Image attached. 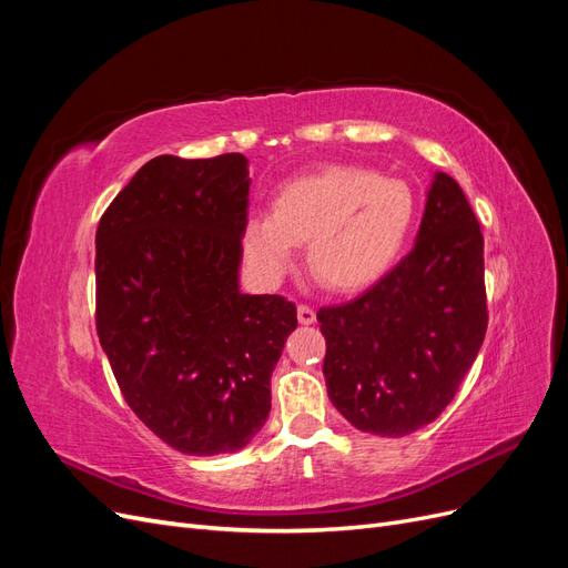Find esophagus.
<instances>
[{
  "mask_svg": "<svg viewBox=\"0 0 568 568\" xmlns=\"http://www.w3.org/2000/svg\"><path fill=\"white\" fill-rule=\"evenodd\" d=\"M315 320H317L315 307L301 303V305H298V322H301V324H313Z\"/></svg>",
  "mask_w": 568,
  "mask_h": 568,
  "instance_id": "1",
  "label": "esophagus"
}]
</instances>
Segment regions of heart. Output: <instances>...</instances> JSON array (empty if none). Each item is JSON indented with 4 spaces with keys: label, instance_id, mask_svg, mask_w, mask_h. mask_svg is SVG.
Masks as SVG:
<instances>
[{
    "label": "heart",
    "instance_id": "1",
    "mask_svg": "<svg viewBox=\"0 0 568 568\" xmlns=\"http://www.w3.org/2000/svg\"><path fill=\"white\" fill-rule=\"evenodd\" d=\"M417 201L407 182L359 165H324L288 180L272 213L248 217L244 257L265 282L294 267L307 242V270L332 291L367 288L398 261L415 225Z\"/></svg>",
    "mask_w": 568,
    "mask_h": 568
}]
</instances>
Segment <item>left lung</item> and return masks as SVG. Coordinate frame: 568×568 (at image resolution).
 I'll return each mask as SVG.
<instances>
[{
  "instance_id": "1",
  "label": "left lung",
  "mask_w": 568,
  "mask_h": 568,
  "mask_svg": "<svg viewBox=\"0 0 568 568\" xmlns=\"http://www.w3.org/2000/svg\"><path fill=\"white\" fill-rule=\"evenodd\" d=\"M324 379L355 428L398 438L448 407L488 329L484 234L462 186L436 173L415 248L351 303L320 307Z\"/></svg>"
}]
</instances>
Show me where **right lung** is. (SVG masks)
Segmentation results:
<instances>
[{
	"instance_id": "right-lung-1",
	"label": "right lung",
	"mask_w": 568,
	"mask_h": 568,
	"mask_svg": "<svg viewBox=\"0 0 568 568\" xmlns=\"http://www.w3.org/2000/svg\"><path fill=\"white\" fill-rule=\"evenodd\" d=\"M242 153L156 156L99 220L97 334L130 409L184 455L242 450L270 415L296 305L239 291Z\"/></svg>"
}]
</instances>
